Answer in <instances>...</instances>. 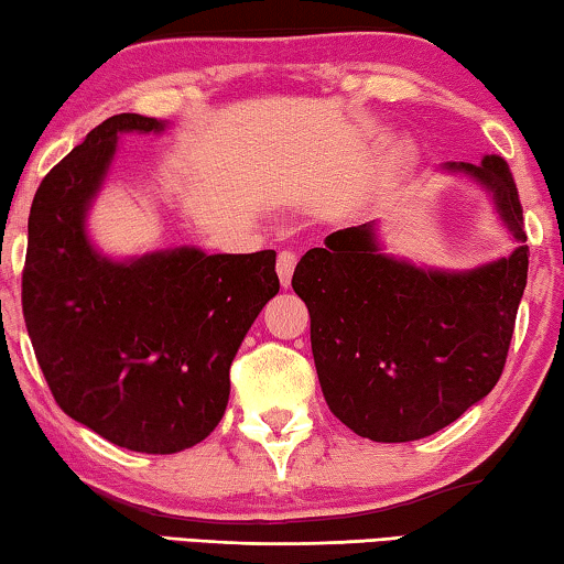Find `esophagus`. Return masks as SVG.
Returning a JSON list of instances; mask_svg holds the SVG:
<instances>
[{
  "mask_svg": "<svg viewBox=\"0 0 564 564\" xmlns=\"http://www.w3.org/2000/svg\"><path fill=\"white\" fill-rule=\"evenodd\" d=\"M295 264H297L295 253L282 251L280 257H276V276H280L282 288H290V280H292V272H295Z\"/></svg>",
  "mask_w": 564,
  "mask_h": 564,
  "instance_id": "obj_1",
  "label": "esophagus"
}]
</instances>
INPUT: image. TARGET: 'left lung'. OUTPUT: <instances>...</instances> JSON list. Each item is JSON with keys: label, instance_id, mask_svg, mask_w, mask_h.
<instances>
[{"label": "left lung", "instance_id": "1", "mask_svg": "<svg viewBox=\"0 0 564 564\" xmlns=\"http://www.w3.org/2000/svg\"><path fill=\"white\" fill-rule=\"evenodd\" d=\"M496 199L521 246L511 257L438 272L380 253L372 223L336 230L297 261L292 290L311 313L323 398L354 434L398 444L436 434L496 388L527 288L529 246L508 164H446Z\"/></svg>", "mask_w": 564, "mask_h": 564}]
</instances>
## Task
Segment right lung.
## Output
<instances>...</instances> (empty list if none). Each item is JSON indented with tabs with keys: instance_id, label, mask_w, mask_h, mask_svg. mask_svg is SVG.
I'll use <instances>...</instances> for the list:
<instances>
[{
	"instance_id": "1",
	"label": "right lung",
	"mask_w": 564,
	"mask_h": 564,
	"mask_svg": "<svg viewBox=\"0 0 564 564\" xmlns=\"http://www.w3.org/2000/svg\"><path fill=\"white\" fill-rule=\"evenodd\" d=\"M166 122L122 112L45 174L28 220L22 315L66 415L130 452L189 449L218 426L230 361L280 292L274 251L172 249L112 261L84 234L118 133Z\"/></svg>"
}]
</instances>
